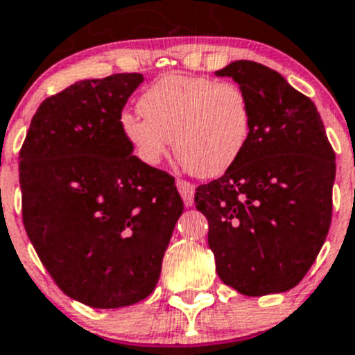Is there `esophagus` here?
<instances>
[{
    "label": "esophagus",
    "mask_w": 355,
    "mask_h": 355,
    "mask_svg": "<svg viewBox=\"0 0 355 355\" xmlns=\"http://www.w3.org/2000/svg\"><path fill=\"white\" fill-rule=\"evenodd\" d=\"M177 187H178V193H180L182 200H184V203H186V207H191V205L195 203V186H193L191 182L178 178Z\"/></svg>",
    "instance_id": "1"
}]
</instances>
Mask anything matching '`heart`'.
Here are the masks:
<instances>
[{
    "mask_svg": "<svg viewBox=\"0 0 355 355\" xmlns=\"http://www.w3.org/2000/svg\"><path fill=\"white\" fill-rule=\"evenodd\" d=\"M135 116H119V132L144 164H159L169 139L178 162L196 177L227 173L250 141L252 103L237 84L207 76L166 75L139 98Z\"/></svg>",
    "mask_w": 355,
    "mask_h": 355,
    "instance_id": "1",
    "label": "heart"
}]
</instances>
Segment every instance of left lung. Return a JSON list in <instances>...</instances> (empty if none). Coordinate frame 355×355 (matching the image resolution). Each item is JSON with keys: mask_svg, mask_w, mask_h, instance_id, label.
<instances>
[{"mask_svg": "<svg viewBox=\"0 0 355 355\" xmlns=\"http://www.w3.org/2000/svg\"><path fill=\"white\" fill-rule=\"evenodd\" d=\"M216 75L246 92L254 116L239 160L196 187L216 271L246 297L284 293L306 277L329 234L334 150L313 101L277 71L236 60Z\"/></svg>", "mask_w": 355, "mask_h": 355, "instance_id": "8db88e82", "label": "left lung"}]
</instances>
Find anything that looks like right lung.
<instances>
[{
    "mask_svg": "<svg viewBox=\"0 0 355 355\" xmlns=\"http://www.w3.org/2000/svg\"><path fill=\"white\" fill-rule=\"evenodd\" d=\"M139 73L80 80L39 105L19 152L23 223L51 279L96 309L144 300L184 211L175 178L132 155L119 116Z\"/></svg>",
    "mask_w": 355,
    "mask_h": 355,
    "instance_id": "1",
    "label": "right lung"
}]
</instances>
